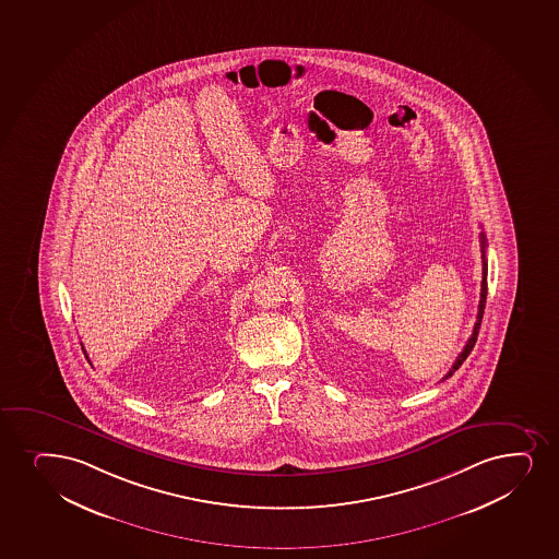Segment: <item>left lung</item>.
I'll return each mask as SVG.
<instances>
[{"instance_id": "8db88e82", "label": "left lung", "mask_w": 559, "mask_h": 559, "mask_svg": "<svg viewBox=\"0 0 559 559\" xmlns=\"http://www.w3.org/2000/svg\"><path fill=\"white\" fill-rule=\"evenodd\" d=\"M480 252H483V281H480V301L479 310H477V322L473 325L472 336H469V341L466 342V346L462 349V354L456 357L453 368L447 372L443 380L451 378V376L454 374V370H459L460 365L466 361L467 355L472 354L473 346H475V342H477V335H479L480 320H483V314H485L486 292H488V284H486V275H488V262H486V237L483 231H480Z\"/></svg>"}]
</instances>
